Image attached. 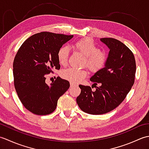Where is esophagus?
Returning <instances> with one entry per match:
<instances>
[{"instance_id": "1", "label": "esophagus", "mask_w": 149, "mask_h": 149, "mask_svg": "<svg viewBox=\"0 0 149 149\" xmlns=\"http://www.w3.org/2000/svg\"><path fill=\"white\" fill-rule=\"evenodd\" d=\"M70 86H77V84H75V83H72V82H70Z\"/></svg>"}]
</instances>
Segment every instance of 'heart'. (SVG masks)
I'll return each mask as SVG.
<instances>
[{
    "label": "heart",
    "mask_w": 149,
    "mask_h": 149,
    "mask_svg": "<svg viewBox=\"0 0 149 149\" xmlns=\"http://www.w3.org/2000/svg\"><path fill=\"white\" fill-rule=\"evenodd\" d=\"M73 48L84 56L83 65L86 66L90 71L97 72L105 66L107 60L106 53L99 50L96 44L90 38H84L77 41L73 45ZM68 56L69 50L68 47L65 46L61 47L57 53L58 62L62 66H65L67 63ZM87 74L86 68H70L63 71L61 75L66 80L72 83H79L86 77Z\"/></svg>",
    "instance_id": "b5f03b06"
}]
</instances>
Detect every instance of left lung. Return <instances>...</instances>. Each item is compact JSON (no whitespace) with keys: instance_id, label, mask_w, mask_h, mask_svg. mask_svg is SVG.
I'll use <instances>...</instances> for the list:
<instances>
[{"instance_id":"1","label":"left lung","mask_w":149,"mask_h":149,"mask_svg":"<svg viewBox=\"0 0 149 149\" xmlns=\"http://www.w3.org/2000/svg\"><path fill=\"white\" fill-rule=\"evenodd\" d=\"M100 41L108 47L109 52L105 66L97 71L90 81L100 84L95 91L90 86L79 85L81 91L77 103L83 111L102 115L115 109L125 99L134 83L136 61L133 53L120 41L103 38Z\"/></svg>"}]
</instances>
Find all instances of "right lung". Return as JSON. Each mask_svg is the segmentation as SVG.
Returning <instances> with one entry per match:
<instances>
[{"instance_id":"1","label":"right lung","mask_w":149,"mask_h":149,"mask_svg":"<svg viewBox=\"0 0 149 149\" xmlns=\"http://www.w3.org/2000/svg\"><path fill=\"white\" fill-rule=\"evenodd\" d=\"M74 35L42 32L30 36L18 49L13 61L14 85L21 102L37 115L54 111L59 98L70 87L68 81L58 77L50 85L46 75L59 70L57 53Z\"/></svg>"}]
</instances>
